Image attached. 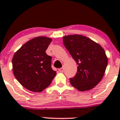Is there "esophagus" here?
<instances>
[{"label": "esophagus", "mask_w": 120, "mask_h": 120, "mask_svg": "<svg viewBox=\"0 0 120 120\" xmlns=\"http://www.w3.org/2000/svg\"><path fill=\"white\" fill-rule=\"evenodd\" d=\"M64 69L63 67H62V68H59V71H60V72H64Z\"/></svg>", "instance_id": "1"}]
</instances>
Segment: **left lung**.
Instances as JSON below:
<instances>
[{"mask_svg": "<svg viewBox=\"0 0 120 120\" xmlns=\"http://www.w3.org/2000/svg\"><path fill=\"white\" fill-rule=\"evenodd\" d=\"M63 44L77 63V72L71 84L79 91L94 88L105 74L108 59L103 48L89 38L78 34L63 37Z\"/></svg>", "mask_w": 120, "mask_h": 120, "instance_id": "obj_1", "label": "left lung"}]
</instances>
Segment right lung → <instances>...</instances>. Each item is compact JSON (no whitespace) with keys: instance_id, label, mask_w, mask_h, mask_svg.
Listing matches in <instances>:
<instances>
[{"instance_id":"right-lung-1","label":"right lung","mask_w":120,"mask_h":120,"mask_svg":"<svg viewBox=\"0 0 120 120\" xmlns=\"http://www.w3.org/2000/svg\"><path fill=\"white\" fill-rule=\"evenodd\" d=\"M52 41L46 37L34 38L24 43L13 56V74L18 81L30 91H43L56 74L51 67L52 57L46 53Z\"/></svg>"}]
</instances>
